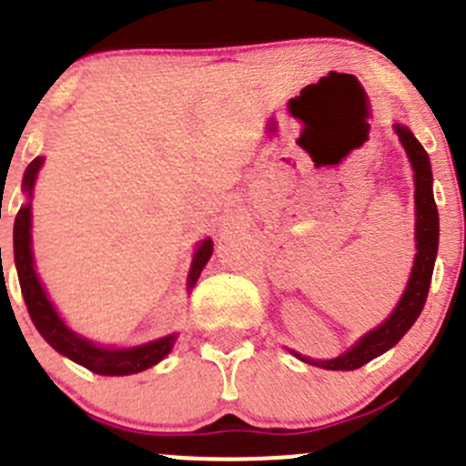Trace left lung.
Wrapping results in <instances>:
<instances>
[{"label":"left lung","instance_id":"obj_1","mask_svg":"<svg viewBox=\"0 0 466 466\" xmlns=\"http://www.w3.org/2000/svg\"><path fill=\"white\" fill-rule=\"evenodd\" d=\"M408 157H410L412 168H415V203H417V255L415 266H412L410 281L403 293L401 302L394 309L392 316L388 318L374 331L365 333L347 354L338 356L333 360H313L302 354L299 360L309 365H318L324 370H359L372 359L388 351L390 347L397 345L403 338V333L415 324L424 309L426 298H429L431 277H433L437 241H440V216H437V205L433 198V173H431V159L424 146L415 139V135L406 126H394Z\"/></svg>","mask_w":466,"mask_h":466}]
</instances>
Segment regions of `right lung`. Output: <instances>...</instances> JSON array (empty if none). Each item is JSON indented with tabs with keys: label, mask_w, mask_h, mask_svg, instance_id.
<instances>
[{
	"label": "right lung",
	"mask_w": 466,
	"mask_h": 466,
	"mask_svg": "<svg viewBox=\"0 0 466 466\" xmlns=\"http://www.w3.org/2000/svg\"><path fill=\"white\" fill-rule=\"evenodd\" d=\"M42 167V157H35L26 167L25 171V191L31 196L33 185H35V176ZM211 250H214V241L205 238L198 246L194 255L189 272V289L198 279L200 270L205 263L209 261ZM13 252H15V268L17 277H20V289L25 295L26 309L35 329L40 336L60 351L63 356L72 359L74 363L83 365L89 372L103 374V377H126V374H137L144 370L153 368L155 363L164 359L168 351L176 345L177 336L159 338V340L148 342L144 347H133V350H106V347H96L86 338L76 336L65 327L60 320L56 309L46 299L45 290H42L40 281H37L35 270H33V257H31V205H25L15 216V228H13Z\"/></svg>",
	"instance_id": "add662e5"
}]
</instances>
